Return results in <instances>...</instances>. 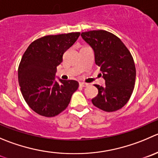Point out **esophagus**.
<instances>
[{
    "mask_svg": "<svg viewBox=\"0 0 158 158\" xmlns=\"http://www.w3.org/2000/svg\"><path fill=\"white\" fill-rule=\"evenodd\" d=\"M88 85V84L85 83V82H79V86L81 87H85Z\"/></svg>",
    "mask_w": 158,
    "mask_h": 158,
    "instance_id": "1",
    "label": "esophagus"
}]
</instances>
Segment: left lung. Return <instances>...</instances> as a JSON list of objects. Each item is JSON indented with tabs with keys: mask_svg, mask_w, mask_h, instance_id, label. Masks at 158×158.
Wrapping results in <instances>:
<instances>
[{
	"mask_svg": "<svg viewBox=\"0 0 158 158\" xmlns=\"http://www.w3.org/2000/svg\"><path fill=\"white\" fill-rule=\"evenodd\" d=\"M81 36L94 50L95 62L106 81L104 86L95 85L99 93L92 102L106 112L120 110L129 101L135 85L132 55L120 38L106 31H85Z\"/></svg>",
	"mask_w": 158,
	"mask_h": 158,
	"instance_id": "8db88e82",
	"label": "left lung"
}]
</instances>
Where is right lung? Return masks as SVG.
Instances as JSON below:
<instances>
[{"label":"right lung","mask_w":158,"mask_h":158,"mask_svg":"<svg viewBox=\"0 0 158 158\" xmlns=\"http://www.w3.org/2000/svg\"><path fill=\"white\" fill-rule=\"evenodd\" d=\"M80 32L46 35L29 45L18 66L21 94L33 111L53 117L68 106L79 87L75 80H55L57 66L64 52L76 42Z\"/></svg>","instance_id":"add662e5"}]
</instances>
